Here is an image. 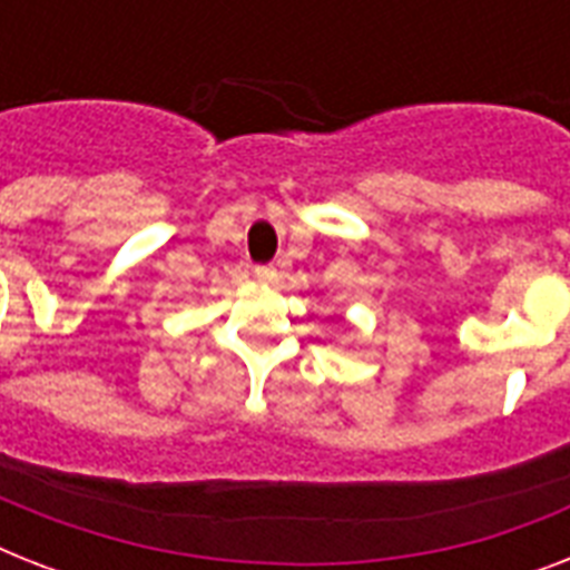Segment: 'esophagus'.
<instances>
[{"instance_id":"34e87169","label":"esophagus","mask_w":570,"mask_h":570,"mask_svg":"<svg viewBox=\"0 0 570 570\" xmlns=\"http://www.w3.org/2000/svg\"><path fill=\"white\" fill-rule=\"evenodd\" d=\"M254 277H257V281H263V284H275L277 268L275 266H257L254 268Z\"/></svg>"}]
</instances>
